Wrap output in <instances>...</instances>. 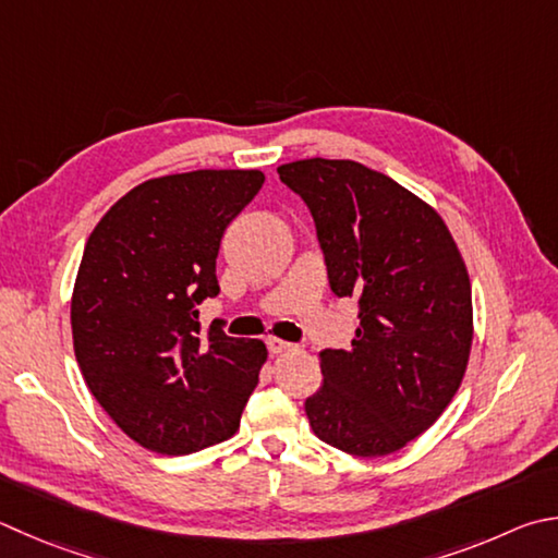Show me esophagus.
Segmentation results:
<instances>
[{"mask_svg":"<svg viewBox=\"0 0 558 558\" xmlns=\"http://www.w3.org/2000/svg\"><path fill=\"white\" fill-rule=\"evenodd\" d=\"M268 351L272 353V356H280V353L295 351V347H292V343H290V341H282V339H276V337H270V339H268Z\"/></svg>","mask_w":558,"mask_h":558,"instance_id":"1","label":"esophagus"}]
</instances>
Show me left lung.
I'll use <instances>...</instances> for the list:
<instances>
[{
  "instance_id": "left-lung-1",
  "label": "left lung",
  "mask_w": 558,
  "mask_h": 558,
  "mask_svg": "<svg viewBox=\"0 0 558 558\" xmlns=\"http://www.w3.org/2000/svg\"><path fill=\"white\" fill-rule=\"evenodd\" d=\"M310 207L331 292L359 302L351 349L319 351L312 432L353 456H385L429 429L459 390L473 341L471 280L444 219L356 160L278 168Z\"/></svg>"
}]
</instances>
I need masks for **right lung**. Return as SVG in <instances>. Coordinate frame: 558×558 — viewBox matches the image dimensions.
Returning a JSON list of instances; mask_svg holds the SVG:
<instances>
[{
  "label": "right lung",
  "mask_w": 558,
  "mask_h": 558,
  "mask_svg": "<svg viewBox=\"0 0 558 558\" xmlns=\"http://www.w3.org/2000/svg\"><path fill=\"white\" fill-rule=\"evenodd\" d=\"M266 175L192 170L126 192L80 260L70 324L77 366L117 427L168 456L234 437L266 343L234 339L199 305L219 295L221 236Z\"/></svg>",
  "instance_id": "right-lung-1"
}]
</instances>
